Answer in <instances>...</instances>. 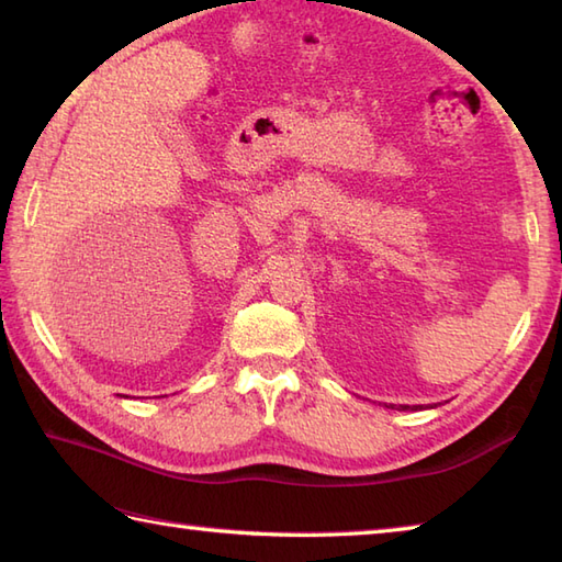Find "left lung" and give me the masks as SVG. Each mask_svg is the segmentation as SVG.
Returning a JSON list of instances; mask_svg holds the SVG:
<instances>
[{
    "label": "left lung",
    "instance_id": "8db88e82",
    "mask_svg": "<svg viewBox=\"0 0 562 562\" xmlns=\"http://www.w3.org/2000/svg\"><path fill=\"white\" fill-rule=\"evenodd\" d=\"M401 408H403V411H408V405H401Z\"/></svg>",
    "mask_w": 562,
    "mask_h": 562
}]
</instances>
